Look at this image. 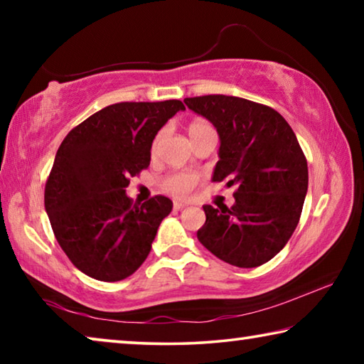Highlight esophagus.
<instances>
[{
  "label": "esophagus",
  "instance_id": "1",
  "mask_svg": "<svg viewBox=\"0 0 364 364\" xmlns=\"http://www.w3.org/2000/svg\"><path fill=\"white\" fill-rule=\"evenodd\" d=\"M184 207H186V204H184V202H181V200H175V202H173V208H175V210H183Z\"/></svg>",
  "mask_w": 364,
  "mask_h": 364
}]
</instances>
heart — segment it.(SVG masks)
<instances>
[{"instance_id":"heart-1","label":"heart","mask_w":364,"mask_h":364,"mask_svg":"<svg viewBox=\"0 0 364 364\" xmlns=\"http://www.w3.org/2000/svg\"><path fill=\"white\" fill-rule=\"evenodd\" d=\"M212 130H213V127L210 125V123H208L207 120H200V119L191 122L188 127V133L193 141L196 138L202 136L204 133L212 132ZM159 139H160V134L156 139H154L152 152H156ZM199 180H200V176L194 173V171H173V173H170L164 178L162 188H164V191H167V193L171 196L186 197L196 189L197 184H199Z\"/></svg>"}]
</instances>
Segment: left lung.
I'll list each match as a JSON object with an SVG mask.
<instances>
[{
  "label": "left lung",
  "instance_id": "1",
  "mask_svg": "<svg viewBox=\"0 0 364 364\" xmlns=\"http://www.w3.org/2000/svg\"><path fill=\"white\" fill-rule=\"evenodd\" d=\"M220 134L213 181L237 186L232 207L204 205L197 239L215 257L239 268L269 262L299 225L308 189V165L292 128L264 104L236 96L186 97Z\"/></svg>",
  "mask_w": 364,
  "mask_h": 364
}]
</instances>
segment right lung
Segmentation results:
<instances>
[{
  "label": "right lung",
  "instance_id": "1",
  "mask_svg": "<svg viewBox=\"0 0 364 364\" xmlns=\"http://www.w3.org/2000/svg\"><path fill=\"white\" fill-rule=\"evenodd\" d=\"M178 110V100L117 102L72 128L59 146L45 208L60 249L90 278L122 281L149 255L173 204L164 196L133 204L125 188L149 167L152 141Z\"/></svg>",
  "mask_w": 364,
  "mask_h": 364
}]
</instances>
